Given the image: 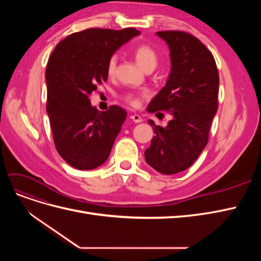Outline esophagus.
<instances>
[{
	"label": "esophagus",
	"mask_w": 261,
	"mask_h": 261,
	"mask_svg": "<svg viewBox=\"0 0 261 261\" xmlns=\"http://www.w3.org/2000/svg\"><path fill=\"white\" fill-rule=\"evenodd\" d=\"M130 120H132L134 123H141V122H143V118H141L138 114H133V115H130Z\"/></svg>",
	"instance_id": "obj_1"
}]
</instances>
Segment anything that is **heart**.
Segmentation results:
<instances>
[{"instance_id":"1","label":"heart","mask_w":261,"mask_h":261,"mask_svg":"<svg viewBox=\"0 0 261 261\" xmlns=\"http://www.w3.org/2000/svg\"><path fill=\"white\" fill-rule=\"evenodd\" d=\"M133 55L136 62L145 70L149 68H154L159 61V54L155 51L153 46L147 43L139 44L133 50ZM117 66V55L112 54L108 60L107 73L109 76H114ZM149 96V92L143 91H127L121 96V99L132 108H138L141 105V101Z\"/></svg>"}]
</instances>
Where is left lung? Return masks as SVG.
Listing matches in <instances>:
<instances>
[{
	"mask_svg": "<svg viewBox=\"0 0 261 261\" xmlns=\"http://www.w3.org/2000/svg\"><path fill=\"white\" fill-rule=\"evenodd\" d=\"M156 35L169 44L172 68L147 110L168 111L172 120L167 127L150 121L154 136L145 158L162 174H175L191 167L208 144L218 110L219 73L212 53L195 36L180 30Z\"/></svg>",
	"mask_w": 261,
	"mask_h": 261,
	"instance_id": "1",
	"label": "left lung"
}]
</instances>
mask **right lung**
Segmentation results:
<instances>
[{
	"instance_id": "right-lung-1",
	"label": "right lung",
	"mask_w": 261,
	"mask_h": 261,
	"mask_svg": "<svg viewBox=\"0 0 261 261\" xmlns=\"http://www.w3.org/2000/svg\"><path fill=\"white\" fill-rule=\"evenodd\" d=\"M137 35L135 28H89L63 39L50 55L46 112L55 148L75 169H96L111 152L127 113L117 106L98 111L89 96L108 81L109 58Z\"/></svg>"
}]
</instances>
